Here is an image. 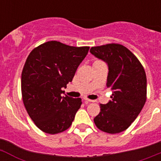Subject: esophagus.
Here are the masks:
<instances>
[{
  "mask_svg": "<svg viewBox=\"0 0 161 161\" xmlns=\"http://www.w3.org/2000/svg\"><path fill=\"white\" fill-rule=\"evenodd\" d=\"M84 100H85V102L86 104L89 103V102H94V101H93V100H89V99H88V98H86V97L84 98Z\"/></svg>",
  "mask_w": 161,
  "mask_h": 161,
  "instance_id": "obj_1",
  "label": "esophagus"
}]
</instances>
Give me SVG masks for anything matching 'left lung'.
<instances>
[{"instance_id":"left-lung-1","label":"left lung","mask_w":161,"mask_h":161,"mask_svg":"<svg viewBox=\"0 0 161 161\" xmlns=\"http://www.w3.org/2000/svg\"><path fill=\"white\" fill-rule=\"evenodd\" d=\"M91 54L108 65L106 86L112 90L107 104H100L94 118L98 129L109 134L126 130L137 118L147 99V77L143 65L126 47L117 43L93 47Z\"/></svg>"}]
</instances>
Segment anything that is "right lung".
<instances>
[{
  "label": "right lung",
  "mask_w": 161,
  "mask_h": 161,
  "mask_svg": "<svg viewBox=\"0 0 161 161\" xmlns=\"http://www.w3.org/2000/svg\"><path fill=\"white\" fill-rule=\"evenodd\" d=\"M89 49L49 41L28 55L22 72V101L31 119L45 133H60L72 125L81 98L62 96V89L72 82Z\"/></svg>",
  "instance_id": "1"
}]
</instances>
